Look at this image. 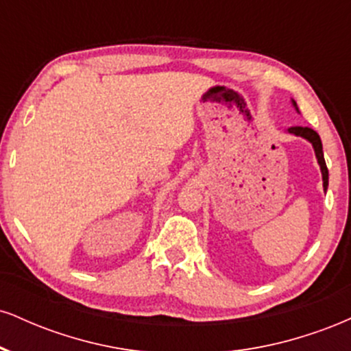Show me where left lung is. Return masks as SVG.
I'll list each match as a JSON object with an SVG mask.
<instances>
[{
	"instance_id": "obj_1",
	"label": "left lung",
	"mask_w": 351,
	"mask_h": 351,
	"mask_svg": "<svg viewBox=\"0 0 351 351\" xmlns=\"http://www.w3.org/2000/svg\"><path fill=\"white\" fill-rule=\"evenodd\" d=\"M293 106H295V102H293ZM289 132H291V134H293V135L304 136V138H307L308 142L313 145V150H315L318 165H320L322 176H324V189H325V191H327V186H328V168H327V165H325L324 150H322L320 136H318V134H317L315 130H312V128H308V127H291V128H289Z\"/></svg>"
}]
</instances>
